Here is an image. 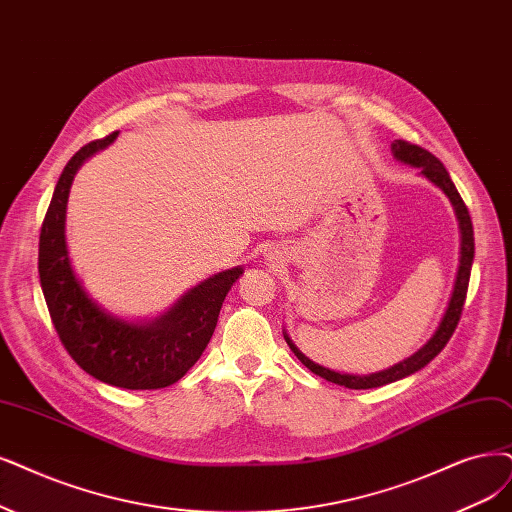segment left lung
I'll return each mask as SVG.
<instances>
[{"instance_id": "left-lung-1", "label": "left lung", "mask_w": 512, "mask_h": 512, "mask_svg": "<svg viewBox=\"0 0 512 512\" xmlns=\"http://www.w3.org/2000/svg\"><path fill=\"white\" fill-rule=\"evenodd\" d=\"M392 154L399 162H405L409 166L420 168V173L437 185L439 189H443V194L451 200L453 204V211H456V217L460 221V266H458V276H456V285H453V293L449 299V306L445 310V316L441 320L439 329L434 331V335L428 339V342L415 352L413 356L405 358L399 365H394L390 369L384 371H377L371 375H350V373H337L331 371L327 367H320L314 361L301 352L293 342L291 337L285 333V339L289 348L293 350V354L299 358L301 363H304L312 373L325 377L327 382H333L337 386H346L350 390H367V388H380L386 384H392L396 380H403V377L420 371L422 367H426L434 356H437L451 339L453 331H456L458 323H460V316H462V308H464V301H466V291H468V280H470V268H472V259H475V232H472V221L468 215V208L462 200V196L458 194L456 185H453L449 173L445 170V166L441 164L439 158H434L430 151H426L420 145H411L403 139L394 141L392 143Z\"/></svg>"}]
</instances>
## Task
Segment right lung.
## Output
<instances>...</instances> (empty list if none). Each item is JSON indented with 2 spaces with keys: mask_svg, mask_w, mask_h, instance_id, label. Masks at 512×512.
<instances>
[{
  "mask_svg": "<svg viewBox=\"0 0 512 512\" xmlns=\"http://www.w3.org/2000/svg\"><path fill=\"white\" fill-rule=\"evenodd\" d=\"M116 137L118 132H111L90 141L63 168L42 223L37 270L52 325L75 363L109 386L158 390L179 382L196 365L211 342L223 299L240 278L242 268L200 282L168 312L143 325L116 318L88 297L67 253V198L84 160Z\"/></svg>",
  "mask_w": 512,
  "mask_h": 512,
  "instance_id": "right-lung-1",
  "label": "right lung"
}]
</instances>
